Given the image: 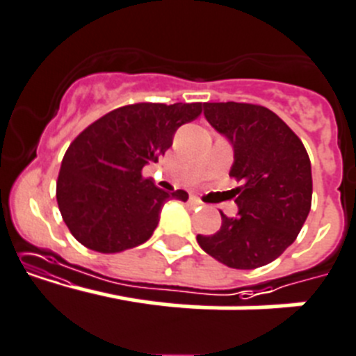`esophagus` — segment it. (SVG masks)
<instances>
[{
	"label": "esophagus",
	"instance_id": "esophagus-1",
	"mask_svg": "<svg viewBox=\"0 0 356 356\" xmlns=\"http://www.w3.org/2000/svg\"><path fill=\"white\" fill-rule=\"evenodd\" d=\"M191 204L192 206H202V201L199 197H191Z\"/></svg>",
	"mask_w": 356,
	"mask_h": 356
}]
</instances>
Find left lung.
Returning a JSON list of instances; mask_svg holds the SVG:
<instances>
[{
  "mask_svg": "<svg viewBox=\"0 0 356 356\" xmlns=\"http://www.w3.org/2000/svg\"><path fill=\"white\" fill-rule=\"evenodd\" d=\"M204 117L234 148L229 175L238 215H222L213 236H197L208 255L234 269H257L282 255L311 209L313 178L302 141L269 108L250 103H206Z\"/></svg>",
  "mask_w": 356,
  "mask_h": 356,
  "instance_id": "left-lung-1",
  "label": "left lung"
}]
</instances>
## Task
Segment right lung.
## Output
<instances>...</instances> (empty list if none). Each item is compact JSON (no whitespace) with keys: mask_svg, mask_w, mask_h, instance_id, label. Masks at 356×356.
Here are the masks:
<instances>
[{"mask_svg":"<svg viewBox=\"0 0 356 356\" xmlns=\"http://www.w3.org/2000/svg\"><path fill=\"white\" fill-rule=\"evenodd\" d=\"M202 103H136L103 115L66 150L57 178V204L73 238L99 253L148 241L169 199L141 171L172 145L180 125L201 115Z\"/></svg>","mask_w":356,"mask_h":356,"instance_id":"right-lung-1","label":"right lung"}]
</instances>
